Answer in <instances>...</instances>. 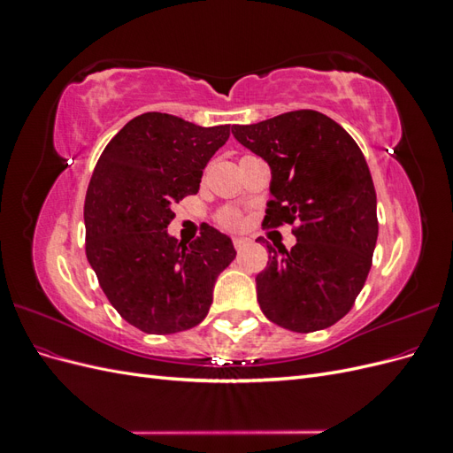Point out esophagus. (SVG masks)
I'll return each mask as SVG.
<instances>
[{"label":"esophagus","mask_w":453,"mask_h":453,"mask_svg":"<svg viewBox=\"0 0 453 453\" xmlns=\"http://www.w3.org/2000/svg\"><path fill=\"white\" fill-rule=\"evenodd\" d=\"M232 243H234V248H236V251H242L245 245L250 243V240L248 238H242V236H236L234 240H232Z\"/></svg>","instance_id":"esophagus-1"}]
</instances>
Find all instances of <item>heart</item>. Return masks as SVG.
I'll return each instance as SVG.
<instances>
[{
    "mask_svg": "<svg viewBox=\"0 0 453 453\" xmlns=\"http://www.w3.org/2000/svg\"><path fill=\"white\" fill-rule=\"evenodd\" d=\"M217 223L225 226V228H230V230H236V228H242L243 225V217L240 211L232 210V208H226L223 210L221 213L217 215Z\"/></svg>",
    "mask_w": 453,
    "mask_h": 453,
    "instance_id": "b5f03b06",
    "label": "heart"
}]
</instances>
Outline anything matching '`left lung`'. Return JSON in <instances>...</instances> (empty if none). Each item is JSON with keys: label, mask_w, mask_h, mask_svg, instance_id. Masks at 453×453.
Returning <instances> with one entry per match:
<instances>
[{"label": "left lung", "mask_w": 453, "mask_h": 453, "mask_svg": "<svg viewBox=\"0 0 453 453\" xmlns=\"http://www.w3.org/2000/svg\"><path fill=\"white\" fill-rule=\"evenodd\" d=\"M234 138L272 170L266 226L293 225L295 248L270 245L257 276L266 318L295 333L321 331L353 308L372 266L376 190L363 150L338 122L298 109L248 127Z\"/></svg>", "instance_id": "obj_1"}]
</instances>
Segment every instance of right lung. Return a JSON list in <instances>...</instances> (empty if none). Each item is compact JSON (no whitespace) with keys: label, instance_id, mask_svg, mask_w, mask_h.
Wrapping results in <instances>:
<instances>
[{"label":"right lung","instance_id":"add662e5","mask_svg":"<svg viewBox=\"0 0 453 453\" xmlns=\"http://www.w3.org/2000/svg\"><path fill=\"white\" fill-rule=\"evenodd\" d=\"M230 125L202 128L168 113H143L107 143L85 198L87 258L120 318L147 334L196 326L234 245L205 226L183 243L170 236L172 205L200 188L205 164Z\"/></svg>","mask_w":453,"mask_h":453}]
</instances>
